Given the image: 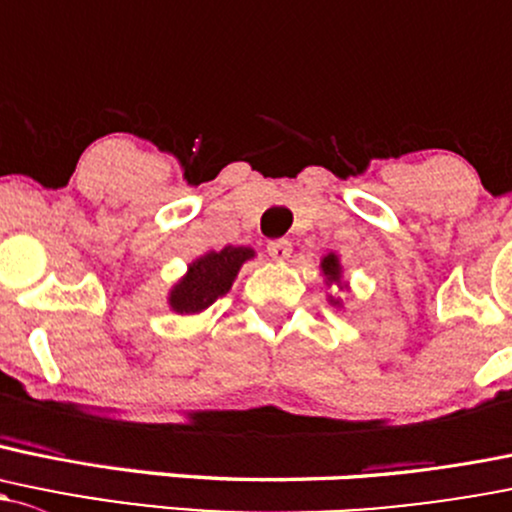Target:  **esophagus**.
I'll return each instance as SVG.
<instances>
[{
  "label": "esophagus",
  "mask_w": 512,
  "mask_h": 512,
  "mask_svg": "<svg viewBox=\"0 0 512 512\" xmlns=\"http://www.w3.org/2000/svg\"><path fill=\"white\" fill-rule=\"evenodd\" d=\"M267 252H270L272 260L284 262V260H289V255H292V242H289V240H272L270 245H267Z\"/></svg>",
  "instance_id": "esophagus-1"
}]
</instances>
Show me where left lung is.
Here are the masks:
<instances>
[{
	"mask_svg": "<svg viewBox=\"0 0 512 512\" xmlns=\"http://www.w3.org/2000/svg\"><path fill=\"white\" fill-rule=\"evenodd\" d=\"M321 270H324V274H328V277H336V274L341 272L336 255H326L324 262H321Z\"/></svg>",
	"mask_w": 512,
	"mask_h": 512,
	"instance_id": "8db88e82",
	"label": "left lung"
}]
</instances>
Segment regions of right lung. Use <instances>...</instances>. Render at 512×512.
Masks as SVG:
<instances>
[{
	"instance_id": "obj_1",
	"label": "right lung",
	"mask_w": 512,
	"mask_h": 512,
	"mask_svg": "<svg viewBox=\"0 0 512 512\" xmlns=\"http://www.w3.org/2000/svg\"><path fill=\"white\" fill-rule=\"evenodd\" d=\"M250 247H223L220 252H208L191 265V270L174 289L169 304L179 314H198L208 309L215 299L223 297L233 284L240 265L250 260Z\"/></svg>"
}]
</instances>
